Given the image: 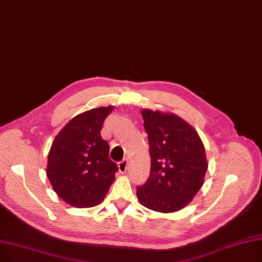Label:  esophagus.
Wrapping results in <instances>:
<instances>
[{"mask_svg": "<svg viewBox=\"0 0 262 262\" xmlns=\"http://www.w3.org/2000/svg\"><path fill=\"white\" fill-rule=\"evenodd\" d=\"M118 169L120 173H125V171L128 170V160H122L118 163Z\"/></svg>", "mask_w": 262, "mask_h": 262, "instance_id": "obj_1", "label": "esophagus"}]
</instances>
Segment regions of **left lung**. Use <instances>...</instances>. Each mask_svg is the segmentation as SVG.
<instances>
[{
    "mask_svg": "<svg viewBox=\"0 0 262 262\" xmlns=\"http://www.w3.org/2000/svg\"><path fill=\"white\" fill-rule=\"evenodd\" d=\"M148 134L150 174L137 187L139 201L149 210L173 213L201 189L207 170L204 145L191 125L174 114L142 110Z\"/></svg>",
    "mask_w": 262,
    "mask_h": 262,
    "instance_id": "obj_1",
    "label": "left lung"
}]
</instances>
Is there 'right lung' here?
Listing matches in <instances>:
<instances>
[{
  "label": "right lung",
  "mask_w": 262,
  "mask_h": 262,
  "mask_svg": "<svg viewBox=\"0 0 262 262\" xmlns=\"http://www.w3.org/2000/svg\"><path fill=\"white\" fill-rule=\"evenodd\" d=\"M114 106L83 112L71 119L52 142L47 176L56 193L75 207L103 201L118 166L108 158L110 146L101 138L105 118Z\"/></svg>",
  "instance_id": "add662e5"
}]
</instances>
